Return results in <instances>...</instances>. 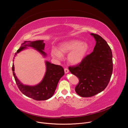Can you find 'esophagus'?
I'll return each mask as SVG.
<instances>
[{
    "label": "esophagus",
    "instance_id": "34e87169",
    "mask_svg": "<svg viewBox=\"0 0 128 128\" xmlns=\"http://www.w3.org/2000/svg\"><path fill=\"white\" fill-rule=\"evenodd\" d=\"M69 69H68V68H65V69H64V72H65V74H68V73L69 72Z\"/></svg>",
    "mask_w": 128,
    "mask_h": 128
}]
</instances>
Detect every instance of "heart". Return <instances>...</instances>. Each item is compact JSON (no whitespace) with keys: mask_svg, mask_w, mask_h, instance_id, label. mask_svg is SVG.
I'll return each instance as SVG.
<instances>
[{"mask_svg":"<svg viewBox=\"0 0 128 128\" xmlns=\"http://www.w3.org/2000/svg\"><path fill=\"white\" fill-rule=\"evenodd\" d=\"M90 50L89 44L87 42L78 40H70L61 43L58 50L52 48L50 50L51 56L58 60H62L63 54L69 53L68 61L73 65L80 63L85 58Z\"/></svg>","mask_w":128,"mask_h":128,"instance_id":"heart-1","label":"heart"}]
</instances>
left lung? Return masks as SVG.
<instances>
[{"label": "left lung", "mask_w": 128, "mask_h": 128, "mask_svg": "<svg viewBox=\"0 0 128 128\" xmlns=\"http://www.w3.org/2000/svg\"><path fill=\"white\" fill-rule=\"evenodd\" d=\"M90 35L96 42L93 52L80 64L68 68L71 74L79 79L75 90L82 97H92L103 91L110 81L113 70L112 54L110 46L99 35Z\"/></svg>", "instance_id": "8db88e82"}]
</instances>
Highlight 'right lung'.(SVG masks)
I'll return each instance as SVG.
<instances>
[{"instance_id":"1","label":"right lung","mask_w":128,"mask_h":128,"mask_svg":"<svg viewBox=\"0 0 128 128\" xmlns=\"http://www.w3.org/2000/svg\"><path fill=\"white\" fill-rule=\"evenodd\" d=\"M44 46L45 44L42 40L34 42L25 41L15 53L14 56L16 57L18 53L27 48V47H31L37 50L45 57L46 56V54L44 51ZM45 63V75L40 84L34 86L24 85L21 82L16 76L14 65L12 64V74L19 90L24 95L35 100H46L51 98L55 92L60 79L64 74V70L62 66L52 64L48 61H46Z\"/></svg>"}]
</instances>
